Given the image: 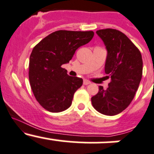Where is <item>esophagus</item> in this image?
Wrapping results in <instances>:
<instances>
[{
  "mask_svg": "<svg viewBox=\"0 0 154 154\" xmlns=\"http://www.w3.org/2000/svg\"><path fill=\"white\" fill-rule=\"evenodd\" d=\"M83 84L85 85H89V84H91V82H90L88 80H86V79H85V80H84V82H83Z\"/></svg>",
  "mask_w": 154,
  "mask_h": 154,
  "instance_id": "34e87169",
  "label": "esophagus"
}]
</instances>
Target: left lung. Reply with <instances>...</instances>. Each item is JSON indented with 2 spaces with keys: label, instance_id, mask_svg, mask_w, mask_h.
<instances>
[{
  "label": "left lung",
  "instance_id": "obj_1",
  "mask_svg": "<svg viewBox=\"0 0 154 154\" xmlns=\"http://www.w3.org/2000/svg\"><path fill=\"white\" fill-rule=\"evenodd\" d=\"M106 51L105 72L111 81L106 90L91 98L94 109L105 115L113 116L127 109L135 97L142 76L141 52L122 32L115 29L97 30Z\"/></svg>",
  "mask_w": 154,
  "mask_h": 154
}]
</instances>
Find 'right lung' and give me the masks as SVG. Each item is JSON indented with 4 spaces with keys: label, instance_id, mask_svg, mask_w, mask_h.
<instances>
[{
    "label": "right lung",
    "instance_id": "right-lung-1",
    "mask_svg": "<svg viewBox=\"0 0 154 154\" xmlns=\"http://www.w3.org/2000/svg\"><path fill=\"white\" fill-rule=\"evenodd\" d=\"M93 31L57 30L40 41L32 50L29 60V80L38 103L47 111L60 112L70 107L81 78L67 75L62 68L77 48L92 39Z\"/></svg>",
    "mask_w": 154,
    "mask_h": 154
}]
</instances>
